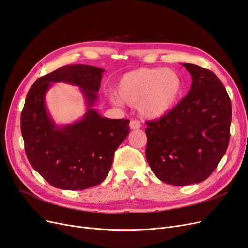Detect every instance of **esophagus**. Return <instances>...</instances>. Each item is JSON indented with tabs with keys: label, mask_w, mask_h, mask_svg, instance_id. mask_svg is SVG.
Returning <instances> with one entry per match:
<instances>
[{
	"label": "esophagus",
	"mask_w": 248,
	"mask_h": 248,
	"mask_svg": "<svg viewBox=\"0 0 248 248\" xmlns=\"http://www.w3.org/2000/svg\"><path fill=\"white\" fill-rule=\"evenodd\" d=\"M129 127L131 129H139L140 127V122L138 121V120H131L129 123Z\"/></svg>",
	"instance_id": "1"
}]
</instances>
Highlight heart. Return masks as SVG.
Returning a JSON list of instances; mask_svg holds the SVG:
<instances>
[{
    "label": "heart",
    "mask_w": 248,
    "mask_h": 248,
    "mask_svg": "<svg viewBox=\"0 0 248 248\" xmlns=\"http://www.w3.org/2000/svg\"><path fill=\"white\" fill-rule=\"evenodd\" d=\"M183 79L172 69L140 68L120 78L117 93L125 103L137 107L149 119L166 116L174 108L183 92ZM112 102L120 103L116 97Z\"/></svg>",
    "instance_id": "obj_1"
}]
</instances>
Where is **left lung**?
<instances>
[{"label": "left lung", "mask_w": 248, "mask_h": 248, "mask_svg": "<svg viewBox=\"0 0 248 248\" xmlns=\"http://www.w3.org/2000/svg\"><path fill=\"white\" fill-rule=\"evenodd\" d=\"M192 78L188 94L169 114L147 121L146 158L162 182L185 186L212 174L230 140L232 104L211 70L183 63Z\"/></svg>", "instance_id": "8db88e82"}]
</instances>
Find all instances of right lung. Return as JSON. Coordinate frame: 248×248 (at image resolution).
<instances>
[{"label": "right lung", "mask_w": 248, "mask_h": 248, "mask_svg": "<svg viewBox=\"0 0 248 248\" xmlns=\"http://www.w3.org/2000/svg\"><path fill=\"white\" fill-rule=\"evenodd\" d=\"M103 71L89 65H67L39 78L28 92L20 116L26 154L34 170L57 188L82 190L100 184L130 131L128 119L104 118L92 108ZM60 81L79 86L88 103L81 120L63 127L54 124L45 107L50 84Z\"/></svg>", "instance_id": "right-lung-1"}]
</instances>
